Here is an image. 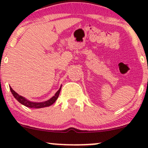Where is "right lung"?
I'll return each instance as SVG.
<instances>
[{"mask_svg": "<svg viewBox=\"0 0 148 148\" xmlns=\"http://www.w3.org/2000/svg\"><path fill=\"white\" fill-rule=\"evenodd\" d=\"M10 91H11L12 94L13 96H14V97L17 100L18 102L21 103V104L24 105V106L26 107H29V108H44V107H47V106H51V105H52L53 103L56 101V99H58V97L59 96V94H60L61 86L60 88H59L58 90L56 92V94L54 95V96H53L51 98H50L49 99L47 100V101H42V102H36V101H30V100L27 99L26 98L19 95L18 93H16L14 90H13L12 88L11 87H10Z\"/></svg>", "mask_w": 148, "mask_h": 148, "instance_id": "1", "label": "right lung"}]
</instances>
